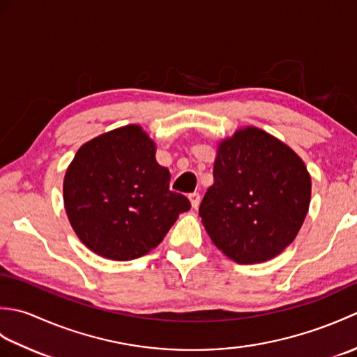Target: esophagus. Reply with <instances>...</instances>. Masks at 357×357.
<instances>
[{
	"label": "esophagus",
	"mask_w": 357,
	"mask_h": 357,
	"mask_svg": "<svg viewBox=\"0 0 357 357\" xmlns=\"http://www.w3.org/2000/svg\"><path fill=\"white\" fill-rule=\"evenodd\" d=\"M188 199H190L193 208H198L199 207V202H201V195L199 193H196V192L190 193V195H188Z\"/></svg>",
	"instance_id": "obj_1"
}]
</instances>
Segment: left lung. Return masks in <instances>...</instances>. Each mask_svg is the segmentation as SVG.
I'll list each match as a JSON object with an SVG mask.
<instances>
[{"mask_svg":"<svg viewBox=\"0 0 357 357\" xmlns=\"http://www.w3.org/2000/svg\"><path fill=\"white\" fill-rule=\"evenodd\" d=\"M213 178L199 216L227 257L257 264L291 244L307 216L312 178L290 147L261 128H242L219 144Z\"/></svg>","mask_w":357,"mask_h":357,"instance_id":"8db88e82","label":"left lung"}]
</instances>
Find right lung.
Masks as SVG:
<instances>
[{
    "label": "right lung",
    "instance_id": "1",
    "mask_svg": "<svg viewBox=\"0 0 357 357\" xmlns=\"http://www.w3.org/2000/svg\"><path fill=\"white\" fill-rule=\"evenodd\" d=\"M155 142L126 126L86 142L66 172V213L82 244L112 261H132L158 247L181 213L170 172L156 162Z\"/></svg>",
    "mask_w": 357,
    "mask_h": 357
}]
</instances>
